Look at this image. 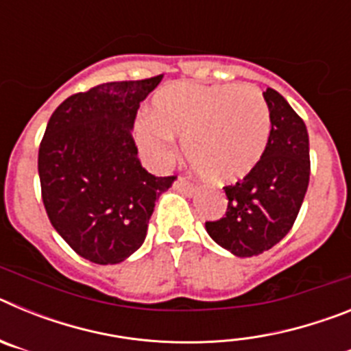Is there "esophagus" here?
Segmentation results:
<instances>
[{
	"mask_svg": "<svg viewBox=\"0 0 351 351\" xmlns=\"http://www.w3.org/2000/svg\"><path fill=\"white\" fill-rule=\"evenodd\" d=\"M173 188L179 191H182V193H186V195H193L195 191H197V186H195L191 181H188L186 178H182V176H179V178L176 179V182H173Z\"/></svg>",
	"mask_w": 351,
	"mask_h": 351,
	"instance_id": "esophagus-1",
	"label": "esophagus"
}]
</instances>
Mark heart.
<instances>
[{
	"label": "heart",
	"instance_id": "b5f03b06",
	"mask_svg": "<svg viewBox=\"0 0 351 351\" xmlns=\"http://www.w3.org/2000/svg\"><path fill=\"white\" fill-rule=\"evenodd\" d=\"M271 112L256 89L239 84L173 82L153 96V114L135 121V142L153 161H165L182 138L191 169L207 181H241L258 165L269 137Z\"/></svg>",
	"mask_w": 351,
	"mask_h": 351
}]
</instances>
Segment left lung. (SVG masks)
Returning a JSON list of instances; mask_svg holds the SVG:
<instances>
[{
  "label": "left lung",
  "mask_w": 351,
  "mask_h": 351,
  "mask_svg": "<svg viewBox=\"0 0 351 351\" xmlns=\"http://www.w3.org/2000/svg\"><path fill=\"white\" fill-rule=\"evenodd\" d=\"M263 98L272 123L267 149L246 178L223 188L225 216L206 223L214 243L241 258L271 250L290 232L309 184L308 128L280 93L267 88Z\"/></svg>",
  "instance_id": "8db88e82"
}]
</instances>
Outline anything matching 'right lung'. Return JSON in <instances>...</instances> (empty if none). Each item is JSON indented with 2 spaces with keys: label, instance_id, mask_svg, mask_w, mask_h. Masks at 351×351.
<instances>
[{
  "label": "right lung",
  "instance_id": "right-lung-1",
  "mask_svg": "<svg viewBox=\"0 0 351 351\" xmlns=\"http://www.w3.org/2000/svg\"><path fill=\"white\" fill-rule=\"evenodd\" d=\"M163 75L107 82L56 108L38 149L42 200L56 232L93 263H119L144 243L154 202L176 181L141 165L132 137L141 101Z\"/></svg>",
  "mask_w": 351,
  "mask_h": 351
}]
</instances>
